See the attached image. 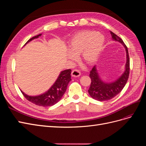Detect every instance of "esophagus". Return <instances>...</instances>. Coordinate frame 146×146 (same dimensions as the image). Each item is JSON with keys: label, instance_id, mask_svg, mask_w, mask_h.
<instances>
[{"label": "esophagus", "instance_id": "obj_1", "mask_svg": "<svg viewBox=\"0 0 146 146\" xmlns=\"http://www.w3.org/2000/svg\"><path fill=\"white\" fill-rule=\"evenodd\" d=\"M71 75H72V76L74 77H78L80 76L81 73L77 69H74L72 71Z\"/></svg>", "mask_w": 146, "mask_h": 146}]
</instances>
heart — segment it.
<instances>
[{
  "instance_id": "b5f03b06",
  "label": "heart",
  "mask_w": 146,
  "mask_h": 146,
  "mask_svg": "<svg viewBox=\"0 0 146 146\" xmlns=\"http://www.w3.org/2000/svg\"><path fill=\"white\" fill-rule=\"evenodd\" d=\"M105 44L102 34L93 30L82 31L74 35L68 45V58L74 61L76 56L85 63L92 65L98 60Z\"/></svg>"
}]
</instances>
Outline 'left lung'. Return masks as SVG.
<instances>
[{
	"label": "left lung",
	"instance_id": "1",
	"mask_svg": "<svg viewBox=\"0 0 146 146\" xmlns=\"http://www.w3.org/2000/svg\"><path fill=\"white\" fill-rule=\"evenodd\" d=\"M112 39L113 41L120 42L124 47L126 52V63L125 70L120 77L116 80L111 82L104 81L97 69L96 66H94L90 74V77L91 79L90 87L88 92L92 98L99 101H105L113 99L122 90L125 86L129 76L130 72V59L128 52V48L124 42L116 34L110 31Z\"/></svg>",
	"mask_w": 146,
	"mask_h": 146
}]
</instances>
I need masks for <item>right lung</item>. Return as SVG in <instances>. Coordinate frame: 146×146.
I'll return each mask as SVG.
<instances>
[{
  "instance_id": "add662e5",
  "label": "right lung",
  "mask_w": 146,
  "mask_h": 146,
  "mask_svg": "<svg viewBox=\"0 0 146 146\" xmlns=\"http://www.w3.org/2000/svg\"><path fill=\"white\" fill-rule=\"evenodd\" d=\"M41 33L36 35L31 39L25 44V46L27 43L35 39H37L41 36ZM71 70L67 69L61 71L59 76L55 83L47 91L38 96H29L25 94L23 91L21 92L25 98L31 102L41 107H50L56 104L62 98L65 93L69 82L71 80Z\"/></svg>"
}]
</instances>
